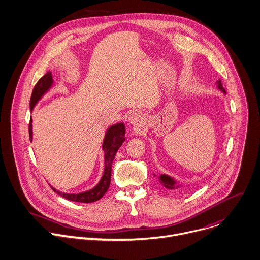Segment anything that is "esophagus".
<instances>
[{"label": "esophagus", "mask_w": 260, "mask_h": 260, "mask_svg": "<svg viewBox=\"0 0 260 260\" xmlns=\"http://www.w3.org/2000/svg\"><path fill=\"white\" fill-rule=\"evenodd\" d=\"M129 124L136 126V127H140L144 121V117L142 114L140 113H133L129 116Z\"/></svg>", "instance_id": "obj_1"}]
</instances>
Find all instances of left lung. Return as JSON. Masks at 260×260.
<instances>
[{
  "mask_svg": "<svg viewBox=\"0 0 260 260\" xmlns=\"http://www.w3.org/2000/svg\"><path fill=\"white\" fill-rule=\"evenodd\" d=\"M217 87H218V89H219L221 92H223V93L225 94V90H224V88L222 87V84H221V81H220V80L217 82ZM153 175H154V174H153ZM158 178H159L160 183H161L164 187H166V188H168V189H175V188H178V187L180 186V184H177V182L174 180V178H172V177L169 176V175L162 174V175L158 176Z\"/></svg>",
  "mask_w": 260,
  "mask_h": 260,
  "instance_id": "1",
  "label": "left lung"
}]
</instances>
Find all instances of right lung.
Wrapping results in <instances>:
<instances>
[{
    "instance_id": "1",
    "label": "right lung",
    "mask_w": 260,
    "mask_h": 260,
    "mask_svg": "<svg viewBox=\"0 0 260 260\" xmlns=\"http://www.w3.org/2000/svg\"><path fill=\"white\" fill-rule=\"evenodd\" d=\"M53 85V79H52V74L51 72H47L36 84L30 101H29V107L30 111L34 110L35 106L38 103V101L42 98V96L49 91L51 86ZM32 120L30 119L29 125H28V131H29V139L30 141L32 140V125H31ZM125 141V125L123 123H118L113 126H111L105 135V139H103L102 143V149L105 151V170H103V174L99 182L94 186L93 188L83 191L80 193H67V192H61L54 187L51 188L53 189L56 193L61 196L62 198H66L70 201L74 202H80V203H92L95 201H98L101 199L105 194L111 183V175H112V164L113 161L116 157V153L122 143Z\"/></svg>"
}]
</instances>
